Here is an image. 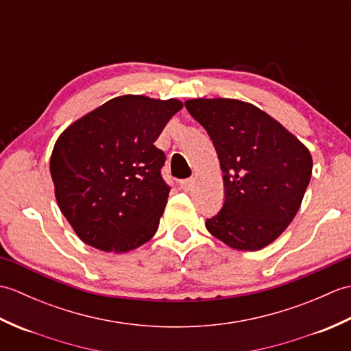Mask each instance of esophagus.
I'll list each match as a JSON object with an SVG mask.
<instances>
[{
  "instance_id": "esophagus-1",
  "label": "esophagus",
  "mask_w": 351,
  "mask_h": 351,
  "mask_svg": "<svg viewBox=\"0 0 351 351\" xmlns=\"http://www.w3.org/2000/svg\"><path fill=\"white\" fill-rule=\"evenodd\" d=\"M195 184H196L195 178H189V180L181 181V189L185 191H190L193 187H195Z\"/></svg>"
}]
</instances>
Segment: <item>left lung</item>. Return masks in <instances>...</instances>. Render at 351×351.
<instances>
[{"mask_svg": "<svg viewBox=\"0 0 351 351\" xmlns=\"http://www.w3.org/2000/svg\"><path fill=\"white\" fill-rule=\"evenodd\" d=\"M220 160L225 204L208 219L210 234L237 250L273 243L295 217L312 175L309 149L249 102L189 99Z\"/></svg>", "mask_w": 351, "mask_h": 351, "instance_id": "8db88e82", "label": "left lung"}]
</instances>
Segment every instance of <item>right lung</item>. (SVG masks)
Segmentation results:
<instances>
[{"label": "right lung", "instance_id": "right-lung-1", "mask_svg": "<svg viewBox=\"0 0 351 351\" xmlns=\"http://www.w3.org/2000/svg\"><path fill=\"white\" fill-rule=\"evenodd\" d=\"M182 108L178 99L123 95L66 128L49 171L58 208L86 244L125 253L151 240L170 187L166 155L154 143Z\"/></svg>", "mask_w": 351, "mask_h": 351}]
</instances>
